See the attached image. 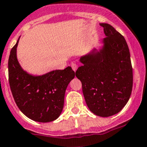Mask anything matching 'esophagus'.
I'll return each mask as SVG.
<instances>
[{"label": "esophagus", "instance_id": "esophagus-1", "mask_svg": "<svg viewBox=\"0 0 147 147\" xmlns=\"http://www.w3.org/2000/svg\"><path fill=\"white\" fill-rule=\"evenodd\" d=\"M71 67H72V69L74 70V71H76L78 68V65L76 63H71Z\"/></svg>", "mask_w": 147, "mask_h": 147}]
</instances>
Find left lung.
Listing matches in <instances>:
<instances>
[{"label": "left lung", "instance_id": "obj_1", "mask_svg": "<svg viewBox=\"0 0 147 147\" xmlns=\"http://www.w3.org/2000/svg\"><path fill=\"white\" fill-rule=\"evenodd\" d=\"M106 37L102 49L82 57L76 71L88 107L94 114L109 117L128 102L133 87V68L126 41L109 24L102 23Z\"/></svg>", "mask_w": 147, "mask_h": 147}]
</instances>
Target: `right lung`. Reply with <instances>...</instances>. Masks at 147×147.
I'll return each instance as SVG.
<instances>
[{
  "mask_svg": "<svg viewBox=\"0 0 147 147\" xmlns=\"http://www.w3.org/2000/svg\"><path fill=\"white\" fill-rule=\"evenodd\" d=\"M16 44L8 58V82L19 110L30 119L51 122L59 117L63 108L64 97L69 82L75 76L71 67L34 76L24 71L16 58Z\"/></svg>",
  "mask_w": 147,
  "mask_h": 147,
  "instance_id": "right-lung-1",
  "label": "right lung"
}]
</instances>
